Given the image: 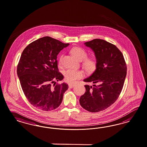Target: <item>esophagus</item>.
<instances>
[{"instance_id":"esophagus-1","label":"esophagus","mask_w":147,"mask_h":147,"mask_svg":"<svg viewBox=\"0 0 147 147\" xmlns=\"http://www.w3.org/2000/svg\"><path fill=\"white\" fill-rule=\"evenodd\" d=\"M75 84H69V88H72L75 87Z\"/></svg>"}]
</instances>
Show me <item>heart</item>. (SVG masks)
<instances>
[{"mask_svg":"<svg viewBox=\"0 0 147 147\" xmlns=\"http://www.w3.org/2000/svg\"><path fill=\"white\" fill-rule=\"evenodd\" d=\"M71 53L77 60H84L83 65L85 70L89 73H92L97 67V61L94 58H87V51L80 47H75L71 50ZM63 64V55H61L58 61L59 65ZM85 76V72L82 70L68 69L64 72V80L66 82L72 84L75 83L78 80L81 79Z\"/></svg>","mask_w":147,"mask_h":147,"instance_id":"b5f03b06","label":"heart"}]
</instances>
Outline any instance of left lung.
Listing matches in <instances>:
<instances>
[{"instance_id": "8db88e82", "label": "left lung", "mask_w": 147, "mask_h": 147, "mask_svg": "<svg viewBox=\"0 0 147 147\" xmlns=\"http://www.w3.org/2000/svg\"><path fill=\"white\" fill-rule=\"evenodd\" d=\"M85 45L94 51L97 67L84 81L92 82L97 86L85 85L86 91L80 98V103L90 112H98L111 106L119 96L127 66L121 52L113 44L96 38Z\"/></svg>"}]
</instances>
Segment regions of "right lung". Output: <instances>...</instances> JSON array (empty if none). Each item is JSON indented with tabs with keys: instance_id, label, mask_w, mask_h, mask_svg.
I'll return each instance as SVG.
<instances>
[{
	"instance_id": "obj_1",
	"label": "right lung",
	"mask_w": 147,
	"mask_h": 147,
	"mask_svg": "<svg viewBox=\"0 0 147 147\" xmlns=\"http://www.w3.org/2000/svg\"><path fill=\"white\" fill-rule=\"evenodd\" d=\"M49 36L29 44L22 52L17 72L22 90L34 107L45 111L58 108L68 84L56 83L64 76L58 68L57 55L69 46Z\"/></svg>"
}]
</instances>
